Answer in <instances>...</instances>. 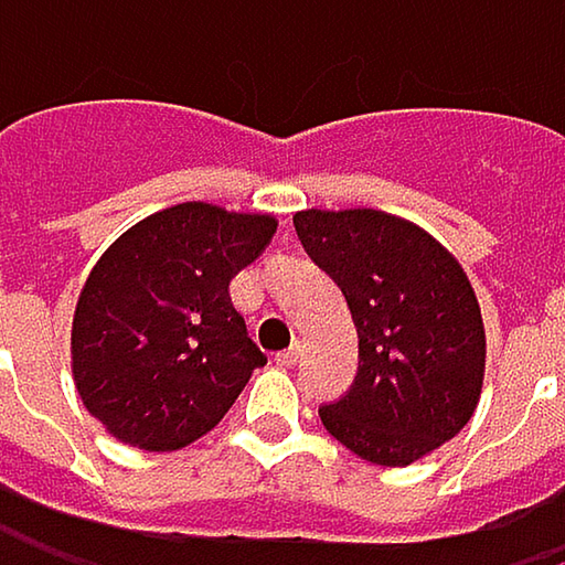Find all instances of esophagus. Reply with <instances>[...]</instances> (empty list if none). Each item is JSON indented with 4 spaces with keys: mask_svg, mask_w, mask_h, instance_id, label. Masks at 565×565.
<instances>
[{
    "mask_svg": "<svg viewBox=\"0 0 565 565\" xmlns=\"http://www.w3.org/2000/svg\"><path fill=\"white\" fill-rule=\"evenodd\" d=\"M275 360H278V366H294V363L300 360V347H290V350H284V353H278Z\"/></svg>",
    "mask_w": 565,
    "mask_h": 565,
    "instance_id": "34e87169",
    "label": "esophagus"
}]
</instances>
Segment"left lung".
Masks as SVG:
<instances>
[{"label": "left lung", "instance_id": "obj_1", "mask_svg": "<svg viewBox=\"0 0 565 565\" xmlns=\"http://www.w3.org/2000/svg\"><path fill=\"white\" fill-rule=\"evenodd\" d=\"M294 228L343 290L360 337L356 380L320 405L323 428L386 468L455 438L484 380L481 307L461 265L418 225L376 209H307Z\"/></svg>", "mask_w": 565, "mask_h": 565}]
</instances>
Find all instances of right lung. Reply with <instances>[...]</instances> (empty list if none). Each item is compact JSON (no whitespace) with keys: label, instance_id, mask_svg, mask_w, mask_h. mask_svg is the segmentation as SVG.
I'll list each match as a JSON object with an SVG mask.
<instances>
[{"label":"right lung","instance_id":"1","mask_svg":"<svg viewBox=\"0 0 565 565\" xmlns=\"http://www.w3.org/2000/svg\"><path fill=\"white\" fill-rule=\"evenodd\" d=\"M275 228L271 215L182 202L104 252L77 297L71 363L87 412L114 438L143 451L185 448L268 363L228 284Z\"/></svg>","mask_w":565,"mask_h":565}]
</instances>
